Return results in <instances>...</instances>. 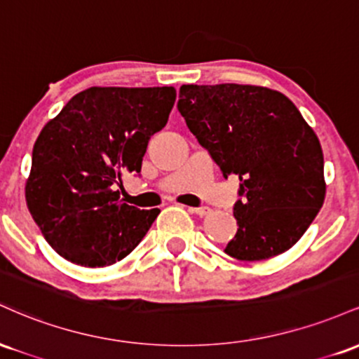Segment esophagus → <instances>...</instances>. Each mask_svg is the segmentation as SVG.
<instances>
[{"instance_id": "obj_1", "label": "esophagus", "mask_w": 359, "mask_h": 359, "mask_svg": "<svg viewBox=\"0 0 359 359\" xmlns=\"http://www.w3.org/2000/svg\"><path fill=\"white\" fill-rule=\"evenodd\" d=\"M189 212L197 214V216H208V214L211 212V208H208V205H201V208H189Z\"/></svg>"}]
</instances>
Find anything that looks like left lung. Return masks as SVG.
Masks as SVG:
<instances>
[{
    "mask_svg": "<svg viewBox=\"0 0 359 359\" xmlns=\"http://www.w3.org/2000/svg\"><path fill=\"white\" fill-rule=\"evenodd\" d=\"M177 108L222 177L240 180L226 253L259 262L292 248L325 196L323 148L294 102L259 86L187 84Z\"/></svg>",
    "mask_w": 359,
    "mask_h": 359,
    "instance_id": "obj_1",
    "label": "left lung"
}]
</instances>
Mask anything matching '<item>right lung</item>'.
Returning a JSON list of instances; mask_svg holds the SVG:
<instances>
[{
	"label": "right lung",
	"mask_w": 359,
	"mask_h": 359,
	"mask_svg": "<svg viewBox=\"0 0 359 359\" xmlns=\"http://www.w3.org/2000/svg\"><path fill=\"white\" fill-rule=\"evenodd\" d=\"M174 88H89L48 121L32 151L28 211L62 258L113 265L143 240L160 209L128 205L113 185L142 170L148 140L167 125Z\"/></svg>",
	"instance_id": "1"
}]
</instances>
